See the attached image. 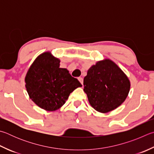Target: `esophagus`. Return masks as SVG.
Instances as JSON below:
<instances>
[{
    "label": "esophagus",
    "mask_w": 154,
    "mask_h": 154,
    "mask_svg": "<svg viewBox=\"0 0 154 154\" xmlns=\"http://www.w3.org/2000/svg\"><path fill=\"white\" fill-rule=\"evenodd\" d=\"M78 80L79 81L80 83H82V85L83 84V78H82V77H78Z\"/></svg>",
    "instance_id": "obj_1"
}]
</instances>
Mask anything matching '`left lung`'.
Segmentation results:
<instances>
[{
	"instance_id": "1",
	"label": "left lung",
	"mask_w": 154,
	"mask_h": 154,
	"mask_svg": "<svg viewBox=\"0 0 154 154\" xmlns=\"http://www.w3.org/2000/svg\"><path fill=\"white\" fill-rule=\"evenodd\" d=\"M83 85L89 104L100 112L116 108L127 98L130 82L122 70L112 61H99L88 70Z\"/></svg>"
}]
</instances>
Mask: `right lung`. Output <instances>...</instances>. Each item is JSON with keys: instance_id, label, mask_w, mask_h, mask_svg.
I'll list each match as a JSON object with an SVG mask.
<instances>
[{"instance_id": "add662e5", "label": "right lung", "mask_w": 154, "mask_h": 154, "mask_svg": "<svg viewBox=\"0 0 154 154\" xmlns=\"http://www.w3.org/2000/svg\"><path fill=\"white\" fill-rule=\"evenodd\" d=\"M59 63L50 52H44L33 62L25 79L30 98L46 110L60 108L70 94L82 86L66 69L59 68Z\"/></svg>"}]
</instances>
